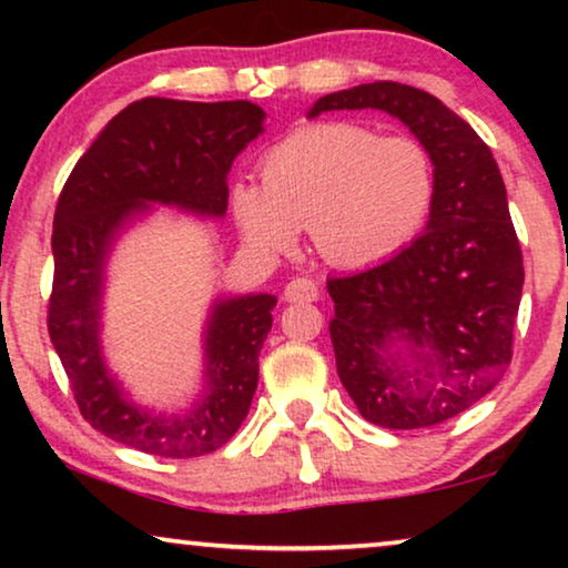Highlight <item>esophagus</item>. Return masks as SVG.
<instances>
[{"label":"esophagus","instance_id":"1","mask_svg":"<svg viewBox=\"0 0 568 568\" xmlns=\"http://www.w3.org/2000/svg\"><path fill=\"white\" fill-rule=\"evenodd\" d=\"M317 297H321V290H317L313 278H292V282L284 286L286 302H315Z\"/></svg>","mask_w":568,"mask_h":568}]
</instances>
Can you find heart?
Segmentation results:
<instances>
[{
    "instance_id": "1",
    "label": "heart",
    "mask_w": 568,
    "mask_h": 568,
    "mask_svg": "<svg viewBox=\"0 0 568 568\" xmlns=\"http://www.w3.org/2000/svg\"><path fill=\"white\" fill-rule=\"evenodd\" d=\"M434 191V160L418 139L333 121L271 146L261 185L237 183L232 206L245 243L263 255L290 253L310 230L321 258L364 268L422 232Z\"/></svg>"
}]
</instances>
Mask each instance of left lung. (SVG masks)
Listing matches in <instances>:
<instances>
[{
	"mask_svg": "<svg viewBox=\"0 0 568 568\" xmlns=\"http://www.w3.org/2000/svg\"><path fill=\"white\" fill-rule=\"evenodd\" d=\"M364 108L398 119L429 150L437 191L422 237L379 266L328 278V328L359 414L385 429H422L470 408L507 372L523 251L499 165L470 123L400 82L331 92L307 119Z\"/></svg>",
	"mask_w": 568,
	"mask_h": 568,
	"instance_id": "8db88e82",
	"label": "left lung"
}]
</instances>
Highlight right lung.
Wrapping results in <instances>:
<instances>
[{
    "mask_svg": "<svg viewBox=\"0 0 568 568\" xmlns=\"http://www.w3.org/2000/svg\"><path fill=\"white\" fill-rule=\"evenodd\" d=\"M266 111L251 100L144 98L108 121L77 162L53 214L49 336L90 426L160 457H199L243 424L258 387L274 294H220L201 333V390L181 410L134 400L103 348L108 263L119 240L158 206L201 220L227 212V173Z\"/></svg>",
    "mask_w": 568,
    "mask_h": 568,
    "instance_id": "right-lung-1",
    "label": "right lung"
}]
</instances>
